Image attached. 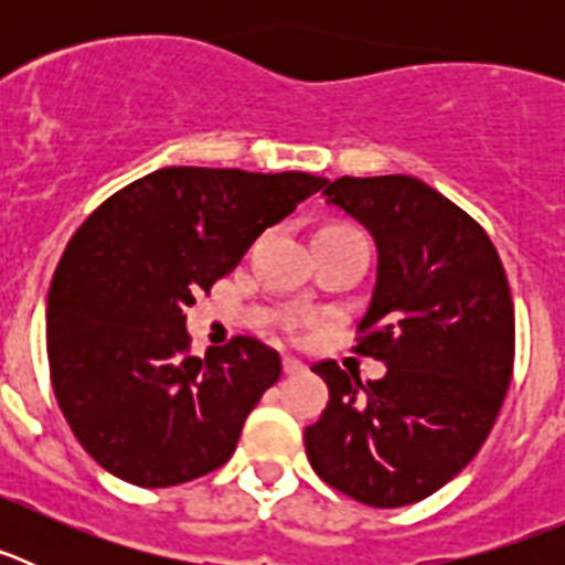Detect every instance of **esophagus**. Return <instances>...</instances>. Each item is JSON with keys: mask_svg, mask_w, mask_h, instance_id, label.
<instances>
[{"mask_svg": "<svg viewBox=\"0 0 565 565\" xmlns=\"http://www.w3.org/2000/svg\"><path fill=\"white\" fill-rule=\"evenodd\" d=\"M282 371H286L288 376H294V373L306 371V364L299 362V359H294V356H282Z\"/></svg>", "mask_w": 565, "mask_h": 565, "instance_id": "obj_1", "label": "esophagus"}]
</instances>
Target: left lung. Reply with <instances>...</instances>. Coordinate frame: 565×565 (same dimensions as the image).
<instances>
[{
    "label": "left lung",
    "mask_w": 565,
    "mask_h": 565,
    "mask_svg": "<svg viewBox=\"0 0 565 565\" xmlns=\"http://www.w3.org/2000/svg\"><path fill=\"white\" fill-rule=\"evenodd\" d=\"M328 203L373 234L371 308L359 356L387 364L376 382L317 362L328 407L306 452L328 487L367 507H407L467 467L487 441L515 364V306L489 234L411 174L328 181Z\"/></svg>",
    "instance_id": "obj_1"
}]
</instances>
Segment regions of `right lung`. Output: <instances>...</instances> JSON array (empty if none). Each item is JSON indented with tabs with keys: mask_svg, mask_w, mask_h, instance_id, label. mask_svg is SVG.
<instances>
[{
	"mask_svg": "<svg viewBox=\"0 0 565 565\" xmlns=\"http://www.w3.org/2000/svg\"><path fill=\"white\" fill-rule=\"evenodd\" d=\"M308 172L167 167L76 228L47 294V362L70 430L135 487H174L232 458L279 353L234 337L189 353L186 308L259 234L326 189Z\"/></svg>",
	"mask_w": 565,
	"mask_h": 565,
	"instance_id": "1",
	"label": "right lung"
}]
</instances>
